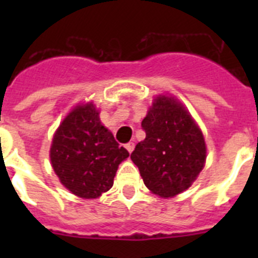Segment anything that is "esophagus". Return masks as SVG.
<instances>
[{"label": "esophagus", "mask_w": 258, "mask_h": 258, "mask_svg": "<svg viewBox=\"0 0 258 258\" xmlns=\"http://www.w3.org/2000/svg\"><path fill=\"white\" fill-rule=\"evenodd\" d=\"M125 149L127 150V152H129V154H132V152H133V150H134V142L126 143V145H125Z\"/></svg>", "instance_id": "1"}]
</instances>
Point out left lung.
Masks as SVG:
<instances>
[{
  "mask_svg": "<svg viewBox=\"0 0 258 258\" xmlns=\"http://www.w3.org/2000/svg\"><path fill=\"white\" fill-rule=\"evenodd\" d=\"M146 138L131 159L146 187L161 198L187 190L202 172L207 147L202 131L177 99L159 95L142 121Z\"/></svg>",
  "mask_w": 258,
  "mask_h": 258,
  "instance_id": "left-lung-1",
  "label": "left lung"
}]
</instances>
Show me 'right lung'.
Masks as SVG:
<instances>
[{
    "label": "right lung",
    "mask_w": 258,
    "mask_h": 258,
    "mask_svg": "<svg viewBox=\"0 0 258 258\" xmlns=\"http://www.w3.org/2000/svg\"><path fill=\"white\" fill-rule=\"evenodd\" d=\"M129 152L102 125L92 102L75 107L56 129L50 149L52 169L66 188L95 199L112 187L118 164Z\"/></svg>",
    "instance_id": "add662e5"
}]
</instances>
